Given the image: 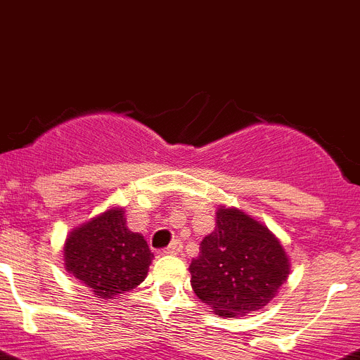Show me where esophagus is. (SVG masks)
Wrapping results in <instances>:
<instances>
[{
	"instance_id": "obj_1",
	"label": "esophagus",
	"mask_w": 360,
	"mask_h": 360,
	"mask_svg": "<svg viewBox=\"0 0 360 360\" xmlns=\"http://www.w3.org/2000/svg\"><path fill=\"white\" fill-rule=\"evenodd\" d=\"M181 249H183V245H181V242L179 240H174L172 244L168 245L167 249H165V255H172V257H176V255H179L181 252Z\"/></svg>"
}]
</instances>
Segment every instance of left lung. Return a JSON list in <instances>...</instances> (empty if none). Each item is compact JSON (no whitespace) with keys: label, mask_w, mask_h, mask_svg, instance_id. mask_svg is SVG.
I'll list each match as a JSON object with an SVG mask.
<instances>
[{"label":"left lung","mask_w":360,"mask_h":360,"mask_svg":"<svg viewBox=\"0 0 360 360\" xmlns=\"http://www.w3.org/2000/svg\"><path fill=\"white\" fill-rule=\"evenodd\" d=\"M192 289L220 317L258 312L290 274L280 238L238 208L219 206L215 229L190 264Z\"/></svg>","instance_id":"1"}]
</instances>
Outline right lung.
Returning a JSON list of instances; mask_svg holds the SVG:
<instances>
[{
  "instance_id": "obj_1",
  "label": "right lung",
  "mask_w": 360,
  "mask_h": 360,
  "mask_svg": "<svg viewBox=\"0 0 360 360\" xmlns=\"http://www.w3.org/2000/svg\"><path fill=\"white\" fill-rule=\"evenodd\" d=\"M154 255L141 233L127 228L125 210L111 206L71 229L64 269L100 300H116L147 278Z\"/></svg>"
}]
</instances>
